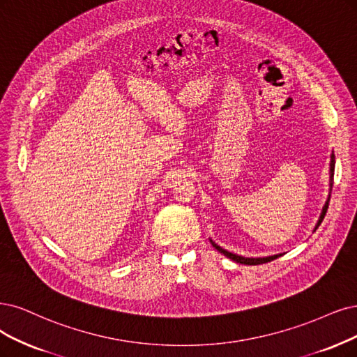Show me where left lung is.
I'll return each mask as SVG.
<instances>
[{"label": "left lung", "mask_w": 357, "mask_h": 357, "mask_svg": "<svg viewBox=\"0 0 357 357\" xmlns=\"http://www.w3.org/2000/svg\"><path fill=\"white\" fill-rule=\"evenodd\" d=\"M334 169H335V155H334V153H333V154H331V163H329V191L333 190V183H334ZM329 199H331V194L328 195V200H326V203H325V206H324V208H322V213H321V216H319L318 223H316L314 231L318 229V227L321 225L324 218H325V215H326ZM210 243H212V245L218 250V252H220L223 256H227L228 259H231V260H234V261H236V263H241V265H261V263H268V261H272V260H275V259H278L280 256H282V255H273V256H268V257H243V256H238V255H234V253L227 252L225 248L219 247V245L215 244L212 240H210Z\"/></svg>", "instance_id": "obj_1"}]
</instances>
